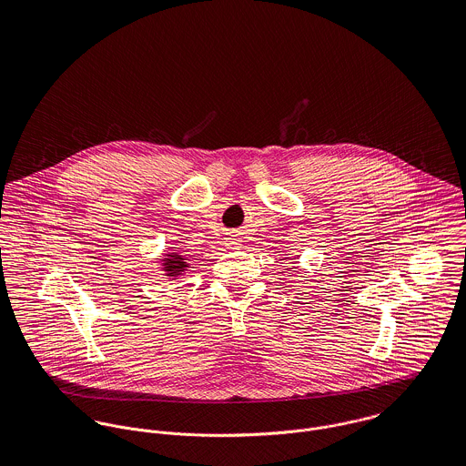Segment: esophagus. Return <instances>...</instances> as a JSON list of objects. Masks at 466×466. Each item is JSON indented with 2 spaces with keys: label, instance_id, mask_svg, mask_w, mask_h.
I'll use <instances>...</instances> for the list:
<instances>
[{
  "label": "esophagus",
  "instance_id": "1",
  "mask_svg": "<svg viewBox=\"0 0 466 466\" xmlns=\"http://www.w3.org/2000/svg\"><path fill=\"white\" fill-rule=\"evenodd\" d=\"M226 246H228V248H231V249L238 248V246H240V238H238V235H229V237L226 238Z\"/></svg>",
  "mask_w": 466,
  "mask_h": 466
}]
</instances>
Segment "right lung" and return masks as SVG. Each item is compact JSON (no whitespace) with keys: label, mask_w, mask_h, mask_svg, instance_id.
Masks as SVG:
<instances>
[{"label":"right lung","mask_w":466,"mask_h":466,"mask_svg":"<svg viewBox=\"0 0 466 466\" xmlns=\"http://www.w3.org/2000/svg\"><path fill=\"white\" fill-rule=\"evenodd\" d=\"M159 262H161V270L165 272V276L174 278V279L183 276L188 270V267H190L188 258L181 251H177V249L168 251L167 255H163V258H159Z\"/></svg>","instance_id":"1"}]
</instances>
